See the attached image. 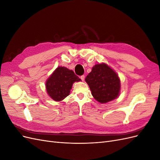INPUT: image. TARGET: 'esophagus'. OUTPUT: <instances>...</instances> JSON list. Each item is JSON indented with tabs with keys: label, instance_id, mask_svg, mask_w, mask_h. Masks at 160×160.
<instances>
[{
	"label": "esophagus",
	"instance_id": "1",
	"mask_svg": "<svg viewBox=\"0 0 160 160\" xmlns=\"http://www.w3.org/2000/svg\"><path fill=\"white\" fill-rule=\"evenodd\" d=\"M80 79H81V81H84V79H85V75H81V76H80Z\"/></svg>",
	"mask_w": 160,
	"mask_h": 160
}]
</instances>
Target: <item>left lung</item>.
Instances as JSON below:
<instances>
[{"label":"left lung","instance_id":"obj_1","mask_svg":"<svg viewBox=\"0 0 160 160\" xmlns=\"http://www.w3.org/2000/svg\"><path fill=\"white\" fill-rule=\"evenodd\" d=\"M95 99L101 103H105L118 97L121 83L120 79L109 66L105 63L93 66L91 72L85 78Z\"/></svg>","mask_w":160,"mask_h":160}]
</instances>
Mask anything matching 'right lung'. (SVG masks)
Masks as SVG:
<instances>
[{
  "label": "right lung",
  "mask_w": 160,
  "mask_h": 160,
  "mask_svg": "<svg viewBox=\"0 0 160 160\" xmlns=\"http://www.w3.org/2000/svg\"><path fill=\"white\" fill-rule=\"evenodd\" d=\"M81 79L72 70L58 67L46 81V90L50 98L56 101L64 99L70 93L72 84Z\"/></svg>",
  "instance_id": "right-lung-1"
}]
</instances>
